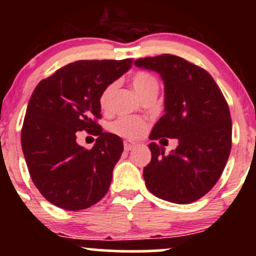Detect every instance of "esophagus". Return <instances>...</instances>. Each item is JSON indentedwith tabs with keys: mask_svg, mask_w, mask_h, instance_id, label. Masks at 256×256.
Instances as JSON below:
<instances>
[{
	"mask_svg": "<svg viewBox=\"0 0 256 256\" xmlns=\"http://www.w3.org/2000/svg\"><path fill=\"white\" fill-rule=\"evenodd\" d=\"M134 146H136V144H134V143L128 142V140H125V142H124V149H125L126 152L132 150V149H134Z\"/></svg>",
	"mask_w": 256,
	"mask_h": 256,
	"instance_id": "esophagus-1",
	"label": "esophagus"
}]
</instances>
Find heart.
Masks as SVG:
<instances>
[{
    "instance_id": "heart-1",
    "label": "heart",
    "mask_w": 256,
    "mask_h": 256,
    "mask_svg": "<svg viewBox=\"0 0 256 256\" xmlns=\"http://www.w3.org/2000/svg\"><path fill=\"white\" fill-rule=\"evenodd\" d=\"M131 84L140 98L152 90H158V82L152 74L146 72H137L132 76ZM114 84H110L104 88L100 95V106L102 110H108L110 102ZM110 130L114 134L126 138H138L146 131V124L140 119L134 116H122L110 125Z\"/></svg>"
}]
</instances>
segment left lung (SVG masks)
<instances>
[{
  "label": "left lung",
  "instance_id": "8db88e82",
  "mask_svg": "<svg viewBox=\"0 0 256 256\" xmlns=\"http://www.w3.org/2000/svg\"><path fill=\"white\" fill-rule=\"evenodd\" d=\"M134 66L160 74L165 84V114L150 140L177 138L168 155L155 142L143 170L146 185L165 201L188 204L210 192L224 171L231 152L232 122L228 102L212 76L171 54L138 58Z\"/></svg>",
  "mask_w": 256,
  "mask_h": 256
}]
</instances>
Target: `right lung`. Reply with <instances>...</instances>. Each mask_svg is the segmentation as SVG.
Masks as SVG:
<instances>
[{"label":"right lung","instance_id":"obj_1","mask_svg":"<svg viewBox=\"0 0 256 256\" xmlns=\"http://www.w3.org/2000/svg\"><path fill=\"white\" fill-rule=\"evenodd\" d=\"M131 66V58L79 60L40 80L32 92L22 148L32 182L50 204L80 210L107 194L124 146L96 122L100 95ZM83 130L99 136L90 151L75 140Z\"/></svg>","mask_w":256,"mask_h":256}]
</instances>
